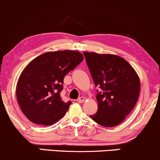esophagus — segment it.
<instances>
[{
  "label": "esophagus",
  "instance_id": "esophagus-1",
  "mask_svg": "<svg viewBox=\"0 0 160 160\" xmlns=\"http://www.w3.org/2000/svg\"><path fill=\"white\" fill-rule=\"evenodd\" d=\"M84 101H85V98H84V97H80V98H79L78 99V102H79V103H82V102H83Z\"/></svg>",
  "mask_w": 160,
  "mask_h": 160
}]
</instances>
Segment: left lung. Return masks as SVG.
Wrapping results in <instances>:
<instances>
[{"instance_id": "8db88e82", "label": "left lung", "mask_w": 160, "mask_h": 160, "mask_svg": "<svg viewBox=\"0 0 160 160\" xmlns=\"http://www.w3.org/2000/svg\"><path fill=\"white\" fill-rule=\"evenodd\" d=\"M95 87L98 111L90 117L105 127L123 121L135 106L140 93V80L135 69L122 57L84 52Z\"/></svg>"}]
</instances>
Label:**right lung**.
I'll return each instance as SVG.
<instances>
[{
	"label": "right lung",
	"mask_w": 160,
	"mask_h": 160,
	"mask_svg": "<svg viewBox=\"0 0 160 160\" xmlns=\"http://www.w3.org/2000/svg\"><path fill=\"white\" fill-rule=\"evenodd\" d=\"M82 60L78 51L63 50L43 53L28 64L18 80L16 98L29 120L50 126L65 116L71 102L60 96L64 78Z\"/></svg>",
	"instance_id": "1"
}]
</instances>
